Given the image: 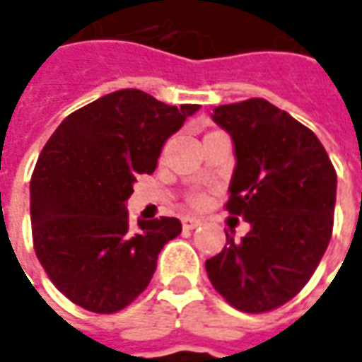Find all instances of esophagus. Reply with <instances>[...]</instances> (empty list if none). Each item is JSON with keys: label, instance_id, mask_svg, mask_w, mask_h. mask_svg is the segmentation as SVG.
I'll return each instance as SVG.
<instances>
[{"label": "esophagus", "instance_id": "1", "mask_svg": "<svg viewBox=\"0 0 362 362\" xmlns=\"http://www.w3.org/2000/svg\"><path fill=\"white\" fill-rule=\"evenodd\" d=\"M181 223H183V228L185 230H195V228H199L203 221L199 219V217H191V216H185L183 219H181Z\"/></svg>", "mask_w": 362, "mask_h": 362}]
</instances>
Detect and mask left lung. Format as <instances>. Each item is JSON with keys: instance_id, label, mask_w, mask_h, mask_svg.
I'll list each match as a JSON object with an SVG mask.
<instances>
[{"instance_id": "left-lung-1", "label": "left lung", "mask_w": 362, "mask_h": 362, "mask_svg": "<svg viewBox=\"0 0 362 362\" xmlns=\"http://www.w3.org/2000/svg\"><path fill=\"white\" fill-rule=\"evenodd\" d=\"M231 136L235 167L228 211L250 231L205 262L211 284L242 313H268L294 298L332 235L337 173L318 136L264 98L214 108Z\"/></svg>"}]
</instances>
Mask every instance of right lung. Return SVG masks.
I'll list each match as a JSON object with an SVG mask.
<instances>
[{
  "label": "right lung",
  "mask_w": 362,
  "mask_h": 362,
  "mask_svg": "<svg viewBox=\"0 0 362 362\" xmlns=\"http://www.w3.org/2000/svg\"><path fill=\"white\" fill-rule=\"evenodd\" d=\"M197 105L169 106L136 88L106 94L60 122L35 163L30 214L35 256L74 304L119 313L145 290L177 217L129 223L139 175L157 169L165 141Z\"/></svg>",
  "instance_id": "right-lung-1"
}]
</instances>
